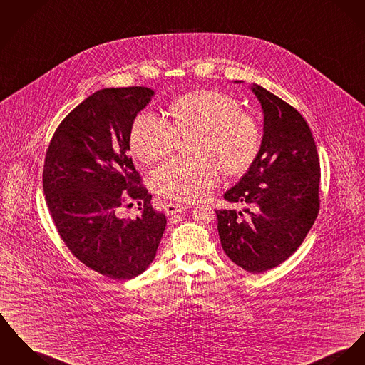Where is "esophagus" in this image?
<instances>
[{
	"label": "esophagus",
	"instance_id": "34e87169",
	"mask_svg": "<svg viewBox=\"0 0 365 365\" xmlns=\"http://www.w3.org/2000/svg\"><path fill=\"white\" fill-rule=\"evenodd\" d=\"M190 206H185V205H178V203H168L166 207H165V212L168 216H173V215H178V213H182L188 209Z\"/></svg>",
	"mask_w": 365,
	"mask_h": 365
}]
</instances>
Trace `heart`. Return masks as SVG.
Segmentation results:
<instances>
[{"label":"heart","mask_w":365,"mask_h":365,"mask_svg":"<svg viewBox=\"0 0 365 365\" xmlns=\"http://www.w3.org/2000/svg\"><path fill=\"white\" fill-rule=\"evenodd\" d=\"M171 122L152 112H141L130 131L133 153L144 163L162 159L180 145V138L194 140L196 159L174 158L150 173L156 194L180 202L206 197L217 185L221 173L238 175L256 160L262 131L256 118L237 98L219 90H197L174 99Z\"/></svg>","instance_id":"b5f03b06"}]
</instances>
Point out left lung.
I'll list each match as a JSON object with an SVG mask.
<instances>
[{
  "instance_id": "8db88e82",
  "label": "left lung",
  "mask_w": 365,
  "mask_h": 365,
  "mask_svg": "<svg viewBox=\"0 0 365 365\" xmlns=\"http://www.w3.org/2000/svg\"><path fill=\"white\" fill-rule=\"evenodd\" d=\"M264 113L259 155L224 199L242 202L237 210H216L225 255L259 274L277 267L304 241L319 210V158L304 118L285 101L253 84Z\"/></svg>"
}]
</instances>
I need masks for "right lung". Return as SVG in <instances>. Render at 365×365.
<instances>
[{
	"label": "right lung",
	"mask_w": 365,
	"mask_h": 365,
	"mask_svg": "<svg viewBox=\"0 0 365 365\" xmlns=\"http://www.w3.org/2000/svg\"><path fill=\"white\" fill-rule=\"evenodd\" d=\"M152 96L125 87L86 98L58 125L44 160L46 202L61 238L83 264L112 279L144 272L166 228L127 155L133 122ZM125 197L142 206L135 220L117 216Z\"/></svg>",
	"instance_id": "right-lung-1"
}]
</instances>
